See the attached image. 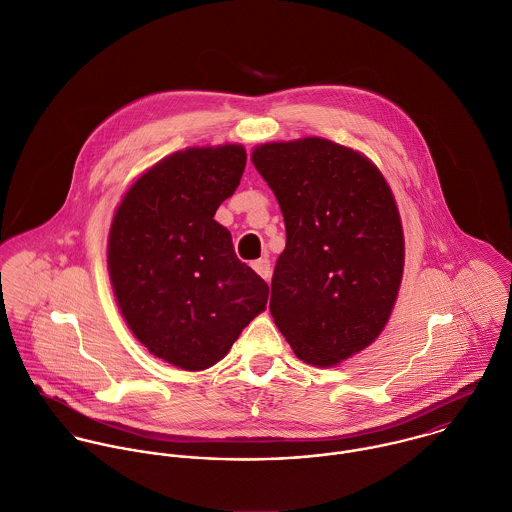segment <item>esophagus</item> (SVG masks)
<instances>
[{
    "label": "esophagus",
    "mask_w": 512,
    "mask_h": 512,
    "mask_svg": "<svg viewBox=\"0 0 512 512\" xmlns=\"http://www.w3.org/2000/svg\"><path fill=\"white\" fill-rule=\"evenodd\" d=\"M253 269H255V273H257L259 277H263L265 281L271 279V261H269V259H257V261L253 263Z\"/></svg>",
    "instance_id": "obj_1"
}]
</instances>
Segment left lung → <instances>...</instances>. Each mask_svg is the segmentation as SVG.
Returning <instances> with one entry per match:
<instances>
[{
  "label": "left lung",
  "instance_id": "1",
  "mask_svg": "<svg viewBox=\"0 0 512 512\" xmlns=\"http://www.w3.org/2000/svg\"><path fill=\"white\" fill-rule=\"evenodd\" d=\"M251 162L287 229L275 324L299 360L336 366L380 336L396 305L406 243L394 194L362 152L318 136L265 142Z\"/></svg>",
  "mask_w": 512,
  "mask_h": 512
}]
</instances>
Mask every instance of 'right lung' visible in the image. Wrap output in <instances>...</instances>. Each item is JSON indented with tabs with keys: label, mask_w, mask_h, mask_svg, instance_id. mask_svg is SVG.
I'll list each match as a JSON object with an SVG mask.
<instances>
[{
	"label": "right lung",
	"mask_w": 512,
	"mask_h": 512,
	"mask_svg": "<svg viewBox=\"0 0 512 512\" xmlns=\"http://www.w3.org/2000/svg\"><path fill=\"white\" fill-rule=\"evenodd\" d=\"M241 144L192 146L140 174L108 231V275L136 340L168 364H217L265 310L269 287L213 215L239 186Z\"/></svg>",
	"instance_id": "add662e5"
}]
</instances>
